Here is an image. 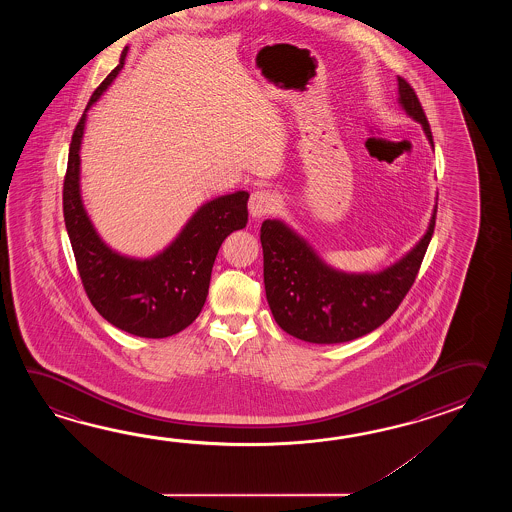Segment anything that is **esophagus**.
Masks as SVG:
<instances>
[{
    "label": "esophagus",
    "mask_w": 512,
    "mask_h": 512,
    "mask_svg": "<svg viewBox=\"0 0 512 512\" xmlns=\"http://www.w3.org/2000/svg\"><path fill=\"white\" fill-rule=\"evenodd\" d=\"M276 205H278V197L271 190H256V192H252L251 199H249V210L254 218L271 214Z\"/></svg>",
    "instance_id": "esophagus-1"
}]
</instances>
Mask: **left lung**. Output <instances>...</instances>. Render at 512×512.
Wrapping results in <instances>:
<instances>
[{"label":"left lung","instance_id":"8db88e82","mask_svg":"<svg viewBox=\"0 0 512 512\" xmlns=\"http://www.w3.org/2000/svg\"><path fill=\"white\" fill-rule=\"evenodd\" d=\"M399 82V104L421 122L430 144L432 130L414 87ZM437 205L425 236L392 267L375 274L335 271L282 221L261 225L263 282L276 324L313 344H338L368 335L397 311L414 285L434 234Z\"/></svg>","mask_w":512,"mask_h":512}]
</instances>
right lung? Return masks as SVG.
I'll use <instances>...</instances> for the list:
<instances>
[{
    "mask_svg": "<svg viewBox=\"0 0 512 512\" xmlns=\"http://www.w3.org/2000/svg\"><path fill=\"white\" fill-rule=\"evenodd\" d=\"M119 66L95 89L71 137L64 177V221L87 298L109 324L135 337H172L190 326L207 300L212 265L230 232L247 225V192L216 197L186 223L174 243L150 260L111 251L98 238L80 197V142L87 109L119 75Z\"/></svg>",
    "mask_w": 512,
    "mask_h": 512,
    "instance_id": "obj_1",
    "label": "right lung"
}]
</instances>
